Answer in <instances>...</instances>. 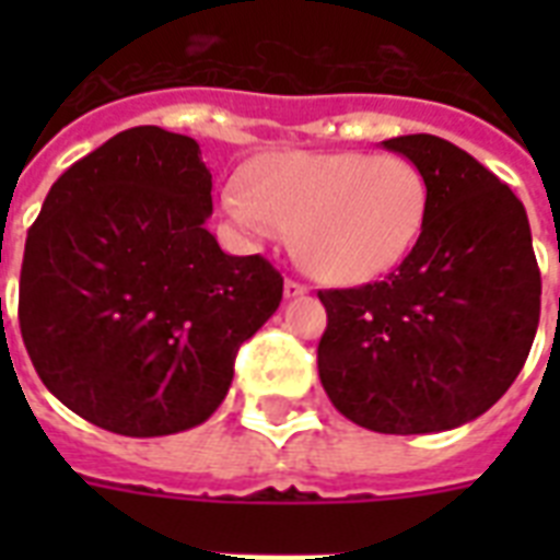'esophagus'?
I'll use <instances>...</instances> for the list:
<instances>
[{"label":"esophagus","mask_w":560,"mask_h":560,"mask_svg":"<svg viewBox=\"0 0 560 560\" xmlns=\"http://www.w3.org/2000/svg\"><path fill=\"white\" fill-rule=\"evenodd\" d=\"M305 293H307V288H305V284H302V281H296V279L284 281V296H288V299L305 296Z\"/></svg>","instance_id":"esophagus-1"}]
</instances>
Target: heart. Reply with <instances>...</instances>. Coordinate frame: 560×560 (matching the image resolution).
<instances>
[{"mask_svg": "<svg viewBox=\"0 0 560 560\" xmlns=\"http://www.w3.org/2000/svg\"><path fill=\"white\" fill-rule=\"evenodd\" d=\"M220 209L249 244L293 232V255L314 279L366 284L398 267L421 237L427 183L404 156L360 151L267 153L226 186Z\"/></svg>", "mask_w": 560, "mask_h": 560, "instance_id": "1", "label": "heart"}]
</instances>
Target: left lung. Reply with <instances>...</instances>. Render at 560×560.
I'll use <instances>...</instances> for the list:
<instances>
[{"label": "left lung", "mask_w": 560, "mask_h": 560, "mask_svg": "<svg viewBox=\"0 0 560 560\" xmlns=\"http://www.w3.org/2000/svg\"><path fill=\"white\" fill-rule=\"evenodd\" d=\"M381 144L421 171L424 229L383 281L319 290V381L366 430L442 433L494 407L529 358L540 319L529 218L512 188L447 139Z\"/></svg>", "instance_id": "1"}]
</instances>
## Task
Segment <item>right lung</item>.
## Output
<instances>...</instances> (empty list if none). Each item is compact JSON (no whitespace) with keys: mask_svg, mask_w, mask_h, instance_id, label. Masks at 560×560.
I'll return each mask as SVG.
<instances>
[{"mask_svg":"<svg viewBox=\"0 0 560 560\" xmlns=\"http://www.w3.org/2000/svg\"><path fill=\"white\" fill-rule=\"evenodd\" d=\"M191 136L133 127L63 171L28 229L20 331L39 381L109 433L202 424L281 302L261 255L220 249Z\"/></svg>","mask_w":560,"mask_h":560,"instance_id":"add662e5","label":"right lung"}]
</instances>
